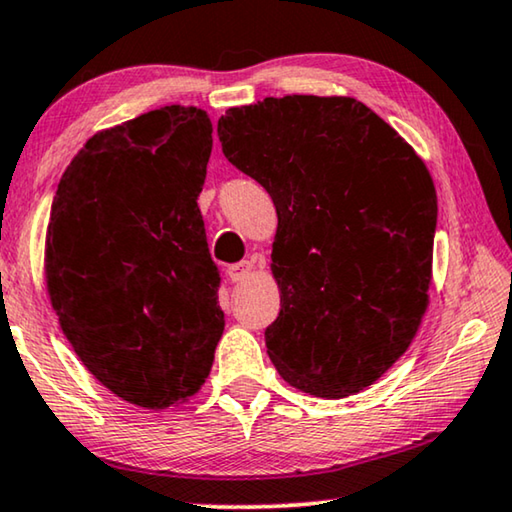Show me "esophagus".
<instances>
[{
  "label": "esophagus",
  "instance_id": "34e87169",
  "mask_svg": "<svg viewBox=\"0 0 512 512\" xmlns=\"http://www.w3.org/2000/svg\"><path fill=\"white\" fill-rule=\"evenodd\" d=\"M251 261H240V263H233V265H229V270H226V277H229L233 283L235 281H242V279H247L249 274H251Z\"/></svg>",
  "mask_w": 512,
  "mask_h": 512
}]
</instances>
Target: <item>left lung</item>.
Wrapping results in <instances>:
<instances>
[{
  "label": "left lung",
  "mask_w": 512,
  "mask_h": 512,
  "mask_svg": "<svg viewBox=\"0 0 512 512\" xmlns=\"http://www.w3.org/2000/svg\"><path fill=\"white\" fill-rule=\"evenodd\" d=\"M217 135L277 208L272 364L311 396L371 387L410 348L428 306L437 194L426 164L355 98L231 107Z\"/></svg>",
  "instance_id": "left-lung-1"
}]
</instances>
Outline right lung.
<instances>
[{
  "label": "right lung",
  "mask_w": 512,
  "mask_h": 512,
  "mask_svg": "<svg viewBox=\"0 0 512 512\" xmlns=\"http://www.w3.org/2000/svg\"><path fill=\"white\" fill-rule=\"evenodd\" d=\"M212 151L203 109L169 105L86 141L52 201L45 281L77 357L148 410L206 382L224 332L199 194Z\"/></svg>",
  "instance_id": "add662e5"
}]
</instances>
